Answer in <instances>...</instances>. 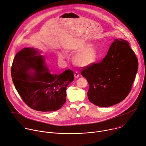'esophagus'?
Segmentation results:
<instances>
[{
	"label": "esophagus",
	"mask_w": 146,
	"mask_h": 146,
	"mask_svg": "<svg viewBox=\"0 0 146 146\" xmlns=\"http://www.w3.org/2000/svg\"><path fill=\"white\" fill-rule=\"evenodd\" d=\"M79 74L78 73V71H75V74H74V76H75V78H77L79 76Z\"/></svg>",
	"instance_id": "1"
}]
</instances>
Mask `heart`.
Masks as SVG:
<instances>
[{
  "label": "heart",
  "instance_id": "obj_1",
  "mask_svg": "<svg viewBox=\"0 0 146 146\" xmlns=\"http://www.w3.org/2000/svg\"><path fill=\"white\" fill-rule=\"evenodd\" d=\"M76 52H80L74 57L75 64L80 67H86L92 64L96 60L97 56V48L93 45L85 44L78 47ZM61 58H64V55L59 54Z\"/></svg>",
  "mask_w": 146,
  "mask_h": 146
}]
</instances>
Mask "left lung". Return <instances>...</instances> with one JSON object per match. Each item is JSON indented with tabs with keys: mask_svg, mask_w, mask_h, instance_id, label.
Wrapping results in <instances>:
<instances>
[{
	"mask_svg": "<svg viewBox=\"0 0 146 146\" xmlns=\"http://www.w3.org/2000/svg\"><path fill=\"white\" fill-rule=\"evenodd\" d=\"M123 39H115L99 63L82 67L81 75L89 85V101L99 107H110L123 100L132 89L138 70V60Z\"/></svg>",
	"mask_w": 146,
	"mask_h": 146,
	"instance_id": "left-lung-1",
	"label": "left lung"
}]
</instances>
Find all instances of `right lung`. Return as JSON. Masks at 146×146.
<instances>
[{
    "instance_id": "add662e5",
    "label": "right lung",
    "mask_w": 146,
    "mask_h": 146,
    "mask_svg": "<svg viewBox=\"0 0 146 146\" xmlns=\"http://www.w3.org/2000/svg\"><path fill=\"white\" fill-rule=\"evenodd\" d=\"M33 48H24L16 54L11 68L14 86L23 100L39 111L59 110L66 101V89L74 79L68 69L60 75L52 74L44 57ZM34 70L33 73L29 72Z\"/></svg>"
}]
</instances>
